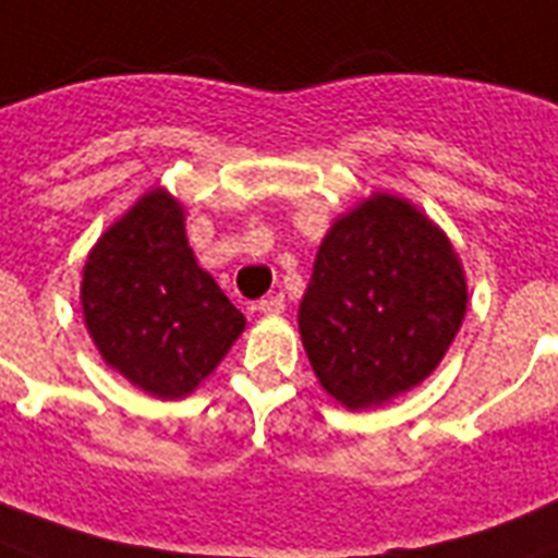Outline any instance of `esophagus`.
<instances>
[{
  "instance_id": "1",
  "label": "esophagus",
  "mask_w": 558,
  "mask_h": 558,
  "mask_svg": "<svg viewBox=\"0 0 558 558\" xmlns=\"http://www.w3.org/2000/svg\"><path fill=\"white\" fill-rule=\"evenodd\" d=\"M283 307H287V298L280 295H269V298H263L260 304H257V313H263V316H278V313H283Z\"/></svg>"
}]
</instances>
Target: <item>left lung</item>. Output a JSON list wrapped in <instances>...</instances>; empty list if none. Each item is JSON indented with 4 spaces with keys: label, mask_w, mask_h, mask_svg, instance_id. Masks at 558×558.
I'll use <instances>...</instances> for the list:
<instances>
[{
    "label": "left lung",
    "mask_w": 558,
    "mask_h": 558,
    "mask_svg": "<svg viewBox=\"0 0 558 558\" xmlns=\"http://www.w3.org/2000/svg\"><path fill=\"white\" fill-rule=\"evenodd\" d=\"M465 310V269L448 233L401 195L372 193L318 245L298 330L322 389L356 412L427 380Z\"/></svg>",
    "instance_id": "left-lung-1"
}]
</instances>
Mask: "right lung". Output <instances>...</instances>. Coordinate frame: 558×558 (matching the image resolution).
<instances>
[{
    "instance_id": "right-lung-1",
    "label": "right lung",
    "mask_w": 558,
    "mask_h": 558,
    "mask_svg": "<svg viewBox=\"0 0 558 558\" xmlns=\"http://www.w3.org/2000/svg\"><path fill=\"white\" fill-rule=\"evenodd\" d=\"M184 204L155 186L93 245L81 313L101 360L160 401L195 392L245 330L186 242Z\"/></svg>"
}]
</instances>
